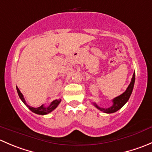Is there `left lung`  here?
Here are the masks:
<instances>
[{"mask_svg":"<svg viewBox=\"0 0 152 152\" xmlns=\"http://www.w3.org/2000/svg\"><path fill=\"white\" fill-rule=\"evenodd\" d=\"M134 82H135V73H134L133 76H132V82L129 84V87L127 88L126 91H125L123 94H122L121 95L118 96L116 98L113 99L112 100L113 102V104L110 106V107H107V108H104V107H100L99 106L97 105L95 102L93 103L94 106L96 107L97 109L100 110L101 111L104 112L106 113H114V112L117 111L118 110H120L125 104L128 102V100L129 99L131 96V94H132V91H133L134 85Z\"/></svg>","mask_w":152,"mask_h":152,"instance_id":"obj_1","label":"left lung"}]
</instances>
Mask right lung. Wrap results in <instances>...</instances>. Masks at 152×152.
<instances>
[{
    "label": "right lung",
    "mask_w": 152,
    "mask_h": 152,
    "mask_svg": "<svg viewBox=\"0 0 152 152\" xmlns=\"http://www.w3.org/2000/svg\"><path fill=\"white\" fill-rule=\"evenodd\" d=\"M16 89H17V92H18V94L19 97H20V99H21V101L23 102L25 104H26V107H29V109L31 110V111H32L33 113H37V114H39V115H45V114H48V113L52 112L54 109L56 108L57 106L59 104V103L61 102V99H59L54 100V101H53L52 102L50 103V104L49 106H48V107H45V106H44V104H42V105H41L40 107H31V106L28 105V104H26V101H25L24 98H23V94L20 93V90L18 89V88L17 86H16Z\"/></svg>",
    "instance_id": "obj_1"
}]
</instances>
